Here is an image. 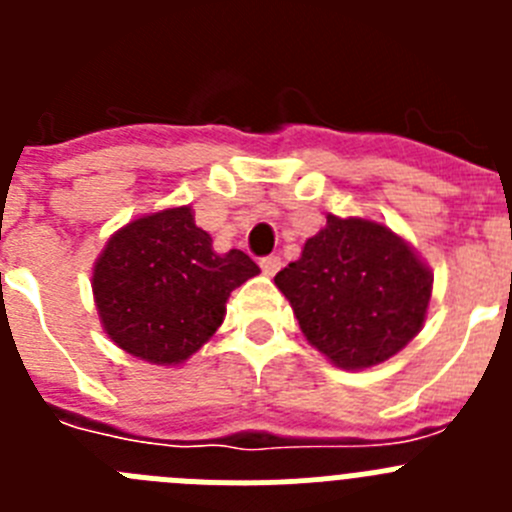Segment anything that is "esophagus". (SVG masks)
I'll return each mask as SVG.
<instances>
[{"instance_id": "esophagus-1", "label": "esophagus", "mask_w": 512, "mask_h": 512, "mask_svg": "<svg viewBox=\"0 0 512 512\" xmlns=\"http://www.w3.org/2000/svg\"><path fill=\"white\" fill-rule=\"evenodd\" d=\"M259 266H261V271H264L266 277H274V274L282 269V259H279V256H264V259L259 261Z\"/></svg>"}]
</instances>
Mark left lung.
Wrapping results in <instances>:
<instances>
[{
    "mask_svg": "<svg viewBox=\"0 0 512 512\" xmlns=\"http://www.w3.org/2000/svg\"><path fill=\"white\" fill-rule=\"evenodd\" d=\"M274 284L320 354L341 369H366L418 336L433 274L387 225L328 215Z\"/></svg>",
    "mask_w": 512,
    "mask_h": 512,
    "instance_id": "left-lung-1",
    "label": "left lung"
}]
</instances>
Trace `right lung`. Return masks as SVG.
Here are the masks:
<instances>
[{
    "mask_svg": "<svg viewBox=\"0 0 512 512\" xmlns=\"http://www.w3.org/2000/svg\"><path fill=\"white\" fill-rule=\"evenodd\" d=\"M259 274L238 248L212 251L192 207L138 217L112 235L92 274L107 336L130 356L161 366L187 361L220 328L235 287Z\"/></svg>",
    "mask_w": 512,
    "mask_h": 512,
    "instance_id": "1",
    "label": "right lung"
}]
</instances>
